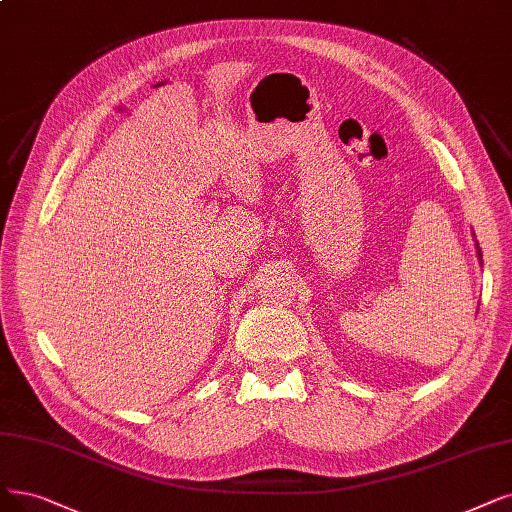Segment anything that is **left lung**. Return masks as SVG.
<instances>
[{"mask_svg": "<svg viewBox=\"0 0 512 512\" xmlns=\"http://www.w3.org/2000/svg\"><path fill=\"white\" fill-rule=\"evenodd\" d=\"M479 256H481V252H479Z\"/></svg>", "mask_w": 512, "mask_h": 512, "instance_id": "8db88e82", "label": "left lung"}]
</instances>
